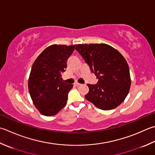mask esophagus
Masks as SVG:
<instances>
[{
    "mask_svg": "<svg viewBox=\"0 0 155 155\" xmlns=\"http://www.w3.org/2000/svg\"><path fill=\"white\" fill-rule=\"evenodd\" d=\"M74 85H76V86H79V85H81V84H80L79 83H78V82H75V83H74Z\"/></svg>",
    "mask_w": 155,
    "mask_h": 155,
    "instance_id": "esophagus-1",
    "label": "esophagus"
}]
</instances>
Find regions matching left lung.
<instances>
[{
	"label": "left lung",
	"mask_w": 155,
	"mask_h": 155,
	"mask_svg": "<svg viewBox=\"0 0 155 155\" xmlns=\"http://www.w3.org/2000/svg\"><path fill=\"white\" fill-rule=\"evenodd\" d=\"M75 50L99 79L96 84H87L89 91L84 97L103 110L117 107L126 99L131 85L126 59L105 44H78Z\"/></svg>",
	"instance_id": "1"
}]
</instances>
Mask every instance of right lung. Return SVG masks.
Here are the masks:
<instances>
[{
  "instance_id": "1",
  "label": "right lung",
  "mask_w": 155,
  "mask_h": 155,
  "mask_svg": "<svg viewBox=\"0 0 155 155\" xmlns=\"http://www.w3.org/2000/svg\"><path fill=\"white\" fill-rule=\"evenodd\" d=\"M75 45H50L33 63L28 80L29 92L33 104L44 116H54L66 104L73 84L64 83L61 77Z\"/></svg>"
}]
</instances>
